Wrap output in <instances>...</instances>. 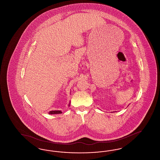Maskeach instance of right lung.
<instances>
[{
  "instance_id": "obj_1",
  "label": "right lung",
  "mask_w": 160,
  "mask_h": 160,
  "mask_svg": "<svg viewBox=\"0 0 160 160\" xmlns=\"http://www.w3.org/2000/svg\"><path fill=\"white\" fill-rule=\"evenodd\" d=\"M62 111L61 110H53V111H50L48 113L50 114H60L62 113Z\"/></svg>"
}]
</instances>
